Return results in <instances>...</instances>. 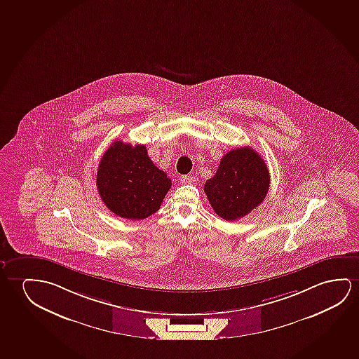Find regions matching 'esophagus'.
I'll return each mask as SVG.
<instances>
[{"label":"esophagus","mask_w":359,"mask_h":359,"mask_svg":"<svg viewBox=\"0 0 359 359\" xmlns=\"http://www.w3.org/2000/svg\"><path fill=\"white\" fill-rule=\"evenodd\" d=\"M194 182H195V177L193 175H182L180 177L182 184H193Z\"/></svg>","instance_id":"obj_1"}]
</instances>
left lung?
<instances>
[{
    "label": "left lung",
    "mask_w": 359,
    "mask_h": 359,
    "mask_svg": "<svg viewBox=\"0 0 359 359\" xmlns=\"http://www.w3.org/2000/svg\"><path fill=\"white\" fill-rule=\"evenodd\" d=\"M271 184V175L262 156L250 147L226 153L219 169L208 179L203 190L213 211L221 219L234 221L263 203Z\"/></svg>",
    "instance_id": "8db88e82"
}]
</instances>
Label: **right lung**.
<instances>
[{
	"label": "right lung",
	"mask_w": 359,
	"mask_h": 359,
	"mask_svg": "<svg viewBox=\"0 0 359 359\" xmlns=\"http://www.w3.org/2000/svg\"><path fill=\"white\" fill-rule=\"evenodd\" d=\"M96 185L109 211L138 221L161 208L172 180L154 165L146 146L114 140L100 161Z\"/></svg>",
	"instance_id": "obj_1"
}]
</instances>
